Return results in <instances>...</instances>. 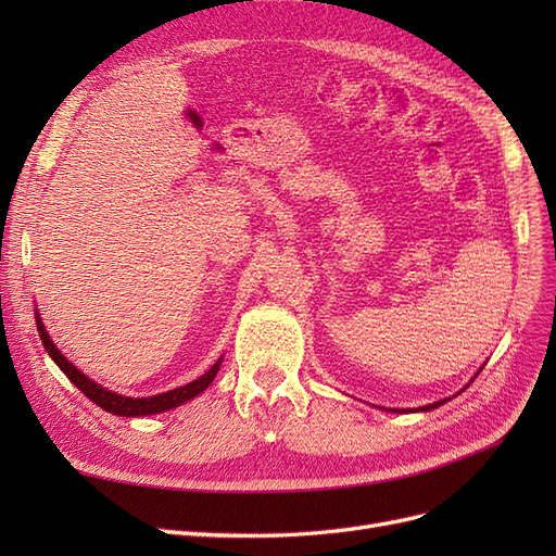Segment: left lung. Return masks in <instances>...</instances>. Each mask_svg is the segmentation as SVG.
I'll use <instances>...</instances> for the list:
<instances>
[{
	"label": "left lung",
	"mask_w": 556,
	"mask_h": 556,
	"mask_svg": "<svg viewBox=\"0 0 556 556\" xmlns=\"http://www.w3.org/2000/svg\"><path fill=\"white\" fill-rule=\"evenodd\" d=\"M480 371H482V366L478 368V374H480ZM478 374H476L473 378H478ZM473 378H470V382H473ZM470 382H468V384H470ZM468 384H466V387H468ZM466 387H464V390H466ZM464 390H462V392H464ZM457 394H459V392H457ZM457 394H454V396H457ZM445 401H450V399H443V401H435V403H429V406H422V408H417V413H419V410H422V413H425V410H433V408H439V406H443V403H445ZM394 413H408V410H394Z\"/></svg>",
	"instance_id": "obj_1"
}]
</instances>
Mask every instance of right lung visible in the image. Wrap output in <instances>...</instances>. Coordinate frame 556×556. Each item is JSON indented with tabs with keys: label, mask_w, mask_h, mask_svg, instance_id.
I'll use <instances>...</instances> for the list:
<instances>
[{
	"label": "right lung",
	"mask_w": 556,
	"mask_h": 556,
	"mask_svg": "<svg viewBox=\"0 0 556 556\" xmlns=\"http://www.w3.org/2000/svg\"><path fill=\"white\" fill-rule=\"evenodd\" d=\"M35 319H37L39 339H41L46 352L50 355V359H53L60 366V371L66 378H70L92 403H97L99 408H104L106 413H113L117 417H146V415H157V413H164V410L178 408V406H182V403H188L190 399H194V396L204 392L206 387L215 380L217 371H220V366H223V357H220L208 368L204 376L188 382V384H182V387H176V390H169V392H162V394H155V396H141V399L139 396H125V394L106 390V387L94 382L92 378L83 374L80 368H76L70 359L62 355L58 345L53 343V339L48 336V331L41 323V317H39V311H37Z\"/></svg>",
	"instance_id": "obj_1"
}]
</instances>
